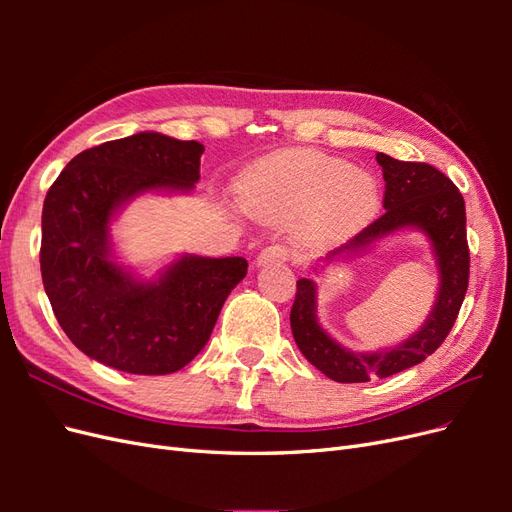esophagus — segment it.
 Segmentation results:
<instances>
[{"label": "esophagus", "instance_id": "obj_1", "mask_svg": "<svg viewBox=\"0 0 512 512\" xmlns=\"http://www.w3.org/2000/svg\"><path fill=\"white\" fill-rule=\"evenodd\" d=\"M290 260V250L286 245H269L256 258L258 265H269V262H286Z\"/></svg>", "mask_w": 512, "mask_h": 512}]
</instances>
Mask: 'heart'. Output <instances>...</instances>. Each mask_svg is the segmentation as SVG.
Returning a JSON list of instances; mask_svg holds the SVG:
<instances>
[{"label": "heart", "instance_id": "obj_1", "mask_svg": "<svg viewBox=\"0 0 512 512\" xmlns=\"http://www.w3.org/2000/svg\"><path fill=\"white\" fill-rule=\"evenodd\" d=\"M243 205L275 218L305 213L312 237H337L361 226L378 205V183L344 160L312 149L273 153L243 181Z\"/></svg>", "mask_w": 512, "mask_h": 512}]
</instances>
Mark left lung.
I'll use <instances>...</instances> for the list:
<instances>
[{"instance_id":"1","label":"left lung","mask_w":512,"mask_h":512,"mask_svg":"<svg viewBox=\"0 0 512 512\" xmlns=\"http://www.w3.org/2000/svg\"><path fill=\"white\" fill-rule=\"evenodd\" d=\"M384 177V213L359 235L329 254L356 252L389 232L416 226L427 232L440 271V294L427 322L404 344L374 354H356L324 333L316 318V284L299 280L290 309L294 342L305 359L335 382L389 378L436 352L451 333L470 280V247L466 237V203L457 185L425 162H401L376 153Z\"/></svg>"}]
</instances>
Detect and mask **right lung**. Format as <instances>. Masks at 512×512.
Segmentation results:
<instances>
[{
  "label": "right lung",
  "instance_id": "add662e5",
  "mask_svg": "<svg viewBox=\"0 0 512 512\" xmlns=\"http://www.w3.org/2000/svg\"><path fill=\"white\" fill-rule=\"evenodd\" d=\"M203 151L196 141L132 134L79 153L46 192L42 284L59 327L91 359L138 376L173 374L205 348L245 277L241 256H183L158 282H138L108 256L117 207L149 190H192Z\"/></svg>",
  "mask_w": 512,
  "mask_h": 512
}]
</instances>
